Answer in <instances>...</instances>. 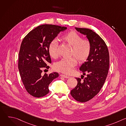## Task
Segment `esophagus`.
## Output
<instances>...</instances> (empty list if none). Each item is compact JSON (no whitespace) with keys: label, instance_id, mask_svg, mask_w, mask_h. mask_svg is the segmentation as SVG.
<instances>
[{"label":"esophagus","instance_id":"34e87169","mask_svg":"<svg viewBox=\"0 0 126 126\" xmlns=\"http://www.w3.org/2000/svg\"><path fill=\"white\" fill-rule=\"evenodd\" d=\"M60 76L61 77H64L65 78H70V77L69 76H67V75H63V74H61Z\"/></svg>","mask_w":126,"mask_h":126}]
</instances>
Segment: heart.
<instances>
[{"mask_svg": "<svg viewBox=\"0 0 126 126\" xmlns=\"http://www.w3.org/2000/svg\"><path fill=\"white\" fill-rule=\"evenodd\" d=\"M60 40L72 46L70 55L75 57L79 62H85L89 57L91 51L90 42L88 39H82L81 36L76 32L70 31L63 34L61 36ZM57 47V42L55 39L49 43L48 52L51 57L56 58L58 57ZM75 58L63 59L56 63L54 68L60 72L69 74L72 72L73 68L77 64V59Z\"/></svg>", "mask_w": 126, "mask_h": 126, "instance_id": "obj_1", "label": "heart"}]
</instances>
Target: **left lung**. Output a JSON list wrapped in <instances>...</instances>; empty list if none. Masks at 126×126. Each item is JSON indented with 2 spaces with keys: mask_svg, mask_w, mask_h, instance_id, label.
<instances>
[{
  "mask_svg": "<svg viewBox=\"0 0 126 126\" xmlns=\"http://www.w3.org/2000/svg\"><path fill=\"white\" fill-rule=\"evenodd\" d=\"M75 28L86 35L91 44L90 54L80 68L87 76L76 78L77 85L70 93L75 100L84 103L95 97L103 87L109 68V53L105 41L94 31L88 28Z\"/></svg>",
  "mask_w": 126,
  "mask_h": 126,
  "instance_id": "obj_1",
  "label": "left lung"
}]
</instances>
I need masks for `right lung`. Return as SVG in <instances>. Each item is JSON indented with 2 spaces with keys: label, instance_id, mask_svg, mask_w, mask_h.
I'll use <instances>...</instances> for the list:
<instances>
[{
  "label": "right lung",
  "instance_id": "obj_1",
  "mask_svg": "<svg viewBox=\"0 0 126 126\" xmlns=\"http://www.w3.org/2000/svg\"><path fill=\"white\" fill-rule=\"evenodd\" d=\"M67 27L43 24L29 32L23 39L19 52L18 69L27 92L31 96L40 98L48 94L50 83L59 76L54 72L42 74L43 68L49 69L51 63L48 52L49 43Z\"/></svg>",
  "mask_w": 126,
  "mask_h": 126
}]
</instances>
